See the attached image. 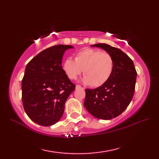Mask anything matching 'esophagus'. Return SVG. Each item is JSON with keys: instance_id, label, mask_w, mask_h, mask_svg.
<instances>
[{"instance_id": "obj_1", "label": "esophagus", "mask_w": 159, "mask_h": 159, "mask_svg": "<svg viewBox=\"0 0 159 159\" xmlns=\"http://www.w3.org/2000/svg\"><path fill=\"white\" fill-rule=\"evenodd\" d=\"M76 89H84V87L80 86V85H76Z\"/></svg>"}]
</instances>
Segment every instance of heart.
<instances>
[{"label":"heart","mask_w":159,"mask_h":159,"mask_svg":"<svg viewBox=\"0 0 159 159\" xmlns=\"http://www.w3.org/2000/svg\"><path fill=\"white\" fill-rule=\"evenodd\" d=\"M63 69L72 80L76 79L83 70V82L100 87L110 79L114 69V59L109 53L85 48L76 54L75 60L67 58L64 61Z\"/></svg>","instance_id":"obj_1"}]
</instances>
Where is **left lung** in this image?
I'll return each instance as SVG.
<instances>
[{
	"instance_id": "8db88e82",
	"label": "left lung",
	"mask_w": 159,
	"mask_h": 159,
	"mask_svg": "<svg viewBox=\"0 0 159 159\" xmlns=\"http://www.w3.org/2000/svg\"><path fill=\"white\" fill-rule=\"evenodd\" d=\"M113 57L114 69L110 79L98 88L85 89L84 106L88 112L101 120L117 117L129 105L134 95L137 71L133 60L126 53L107 43H96Z\"/></svg>"
}]
</instances>
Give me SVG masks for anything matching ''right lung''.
Wrapping results in <instances>:
<instances>
[{"mask_svg": "<svg viewBox=\"0 0 159 159\" xmlns=\"http://www.w3.org/2000/svg\"><path fill=\"white\" fill-rule=\"evenodd\" d=\"M70 45L53 46L40 52L26 66L22 80V104L30 119L43 126L58 121L76 85L62 68L63 52Z\"/></svg>", "mask_w": 159, "mask_h": 159, "instance_id": "obj_1", "label": "right lung"}]
</instances>
